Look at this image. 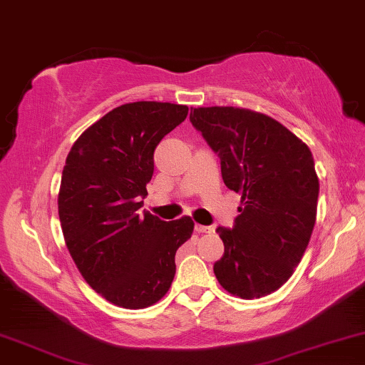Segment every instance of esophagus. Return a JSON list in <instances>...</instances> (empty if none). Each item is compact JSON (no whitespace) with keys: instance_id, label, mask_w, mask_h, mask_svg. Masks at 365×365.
<instances>
[{"instance_id":"obj_1","label":"esophagus","mask_w":365,"mask_h":365,"mask_svg":"<svg viewBox=\"0 0 365 365\" xmlns=\"http://www.w3.org/2000/svg\"><path fill=\"white\" fill-rule=\"evenodd\" d=\"M195 230L198 232V233H212L213 232V228L212 227H208V225H195Z\"/></svg>"}]
</instances>
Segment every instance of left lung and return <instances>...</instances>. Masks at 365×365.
Segmentation results:
<instances>
[{
    "instance_id": "left-lung-1",
    "label": "left lung",
    "mask_w": 365,
    "mask_h": 365,
    "mask_svg": "<svg viewBox=\"0 0 365 365\" xmlns=\"http://www.w3.org/2000/svg\"><path fill=\"white\" fill-rule=\"evenodd\" d=\"M190 121L220 158L223 183L242 195L213 265L227 292L260 299L299 265L315 225L319 178L309 147L270 116L233 106L193 108Z\"/></svg>"
}]
</instances>
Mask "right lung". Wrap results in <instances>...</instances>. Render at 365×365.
<instances>
[{
  "mask_svg": "<svg viewBox=\"0 0 365 365\" xmlns=\"http://www.w3.org/2000/svg\"><path fill=\"white\" fill-rule=\"evenodd\" d=\"M185 105L135 101L85 130L66 157L58 215L68 250L90 287L123 309L168 292L175 254L192 237L190 217L165 222L140 212L153 152L187 118Z\"/></svg>",
  "mask_w": 365,
  "mask_h": 365,
  "instance_id": "obj_1",
  "label": "right lung"
}]
</instances>
